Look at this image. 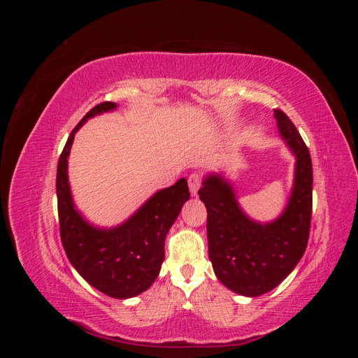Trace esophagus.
Returning a JSON list of instances; mask_svg holds the SVG:
<instances>
[{
	"label": "esophagus",
	"instance_id": "1",
	"mask_svg": "<svg viewBox=\"0 0 358 358\" xmlns=\"http://www.w3.org/2000/svg\"><path fill=\"white\" fill-rule=\"evenodd\" d=\"M188 185H189V191L192 196H197L199 188L201 185V178L199 173H191V175L188 176Z\"/></svg>",
	"mask_w": 358,
	"mask_h": 358
}]
</instances>
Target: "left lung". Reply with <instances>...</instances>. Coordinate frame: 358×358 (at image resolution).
<instances>
[{
  "instance_id": "left-lung-1",
  "label": "left lung",
  "mask_w": 358,
  "mask_h": 358,
  "mask_svg": "<svg viewBox=\"0 0 358 358\" xmlns=\"http://www.w3.org/2000/svg\"><path fill=\"white\" fill-rule=\"evenodd\" d=\"M278 127L297 157L296 180L289 203L279 220L257 224L237 206L231 187L209 176L199 189L208 209L209 258L215 275L242 296H262L294 270L306 251L312 218V161L296 125L275 109Z\"/></svg>"
}]
</instances>
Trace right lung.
<instances>
[{
    "mask_svg": "<svg viewBox=\"0 0 358 358\" xmlns=\"http://www.w3.org/2000/svg\"><path fill=\"white\" fill-rule=\"evenodd\" d=\"M115 107L112 101L96 104L74 127L58 161L57 197L61 242L73 267L104 294L128 299L148 289L157 279L164 259L166 236L189 199V188L187 180L180 179L158 191L134 216L112 230H99L83 221L74 210L69 187L70 148L74 133L86 119Z\"/></svg>",
    "mask_w": 358,
    "mask_h": 358,
    "instance_id": "add662e5",
    "label": "right lung"
}]
</instances>
